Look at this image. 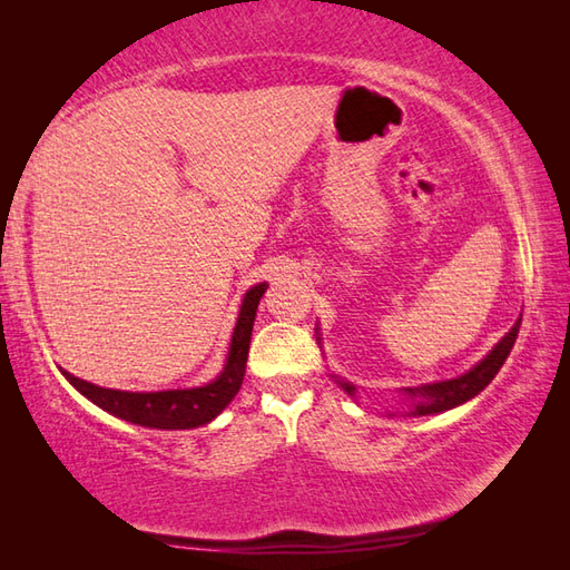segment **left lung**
<instances>
[{
  "label": "left lung",
  "instance_id": "8db88e82",
  "mask_svg": "<svg viewBox=\"0 0 570 570\" xmlns=\"http://www.w3.org/2000/svg\"><path fill=\"white\" fill-rule=\"evenodd\" d=\"M519 325H522V318L514 323V328L507 333L502 341L494 345L492 353L480 362V365L472 367L470 372L460 374L455 380H445V382H435V384H423L414 386V390H404L411 402V414L414 416H426V414H441V411H448L453 406H460L468 399L480 394L485 386L494 380V374L500 372L504 365V360L510 357L514 341L519 335ZM343 390L355 396V384L343 382Z\"/></svg>",
  "mask_w": 570,
  "mask_h": 570
}]
</instances>
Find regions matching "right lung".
Here are the masks:
<instances>
[{
  "label": "right lung",
  "instance_id": "obj_1",
  "mask_svg": "<svg viewBox=\"0 0 570 570\" xmlns=\"http://www.w3.org/2000/svg\"><path fill=\"white\" fill-rule=\"evenodd\" d=\"M266 292V284L252 286L245 301H242L239 318L229 343L227 365L215 382L196 386V390H171V392H119L105 390V386L90 384L85 380L72 377L63 372V377L76 386V390L88 396L92 404L110 411V414L125 419L129 423H139L147 429H196L203 423L213 421L220 411L233 402L239 392L242 380H245L247 353L254 316H257L259 298Z\"/></svg>",
  "mask_w": 570,
  "mask_h": 570
}]
</instances>
